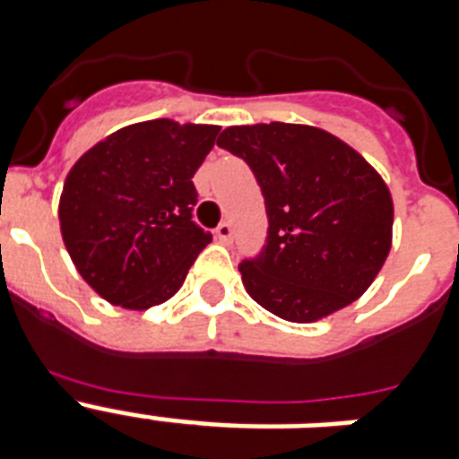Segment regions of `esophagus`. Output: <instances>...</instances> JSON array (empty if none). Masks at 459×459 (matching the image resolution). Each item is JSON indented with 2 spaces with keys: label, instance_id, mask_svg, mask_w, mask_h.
<instances>
[{
  "label": "esophagus",
  "instance_id": "obj_1",
  "mask_svg": "<svg viewBox=\"0 0 459 459\" xmlns=\"http://www.w3.org/2000/svg\"><path fill=\"white\" fill-rule=\"evenodd\" d=\"M232 234H234V230H232V222L222 221L221 225L216 227V237H218V241H222V243H230V241H232Z\"/></svg>",
  "mask_w": 459,
  "mask_h": 459
}]
</instances>
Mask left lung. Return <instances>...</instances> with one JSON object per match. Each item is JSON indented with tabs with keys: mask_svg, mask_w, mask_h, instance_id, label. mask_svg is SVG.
<instances>
[{
	"mask_svg": "<svg viewBox=\"0 0 459 459\" xmlns=\"http://www.w3.org/2000/svg\"><path fill=\"white\" fill-rule=\"evenodd\" d=\"M218 147L243 158L269 232L238 264L246 291L287 322H315L370 287L391 250L393 200L360 153L301 124L232 126Z\"/></svg>",
	"mask_w": 459,
	"mask_h": 459,
	"instance_id": "obj_1",
	"label": "left lung"
}]
</instances>
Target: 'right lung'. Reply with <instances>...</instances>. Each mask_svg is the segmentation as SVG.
<instances>
[{"label": "right lung", "instance_id": "right-lung-1", "mask_svg": "<svg viewBox=\"0 0 459 459\" xmlns=\"http://www.w3.org/2000/svg\"><path fill=\"white\" fill-rule=\"evenodd\" d=\"M218 126L169 119L126 126L68 172L59 202L73 264L112 306L147 310L168 301L211 243L193 221V177Z\"/></svg>", "mask_w": 459, "mask_h": 459}]
</instances>
